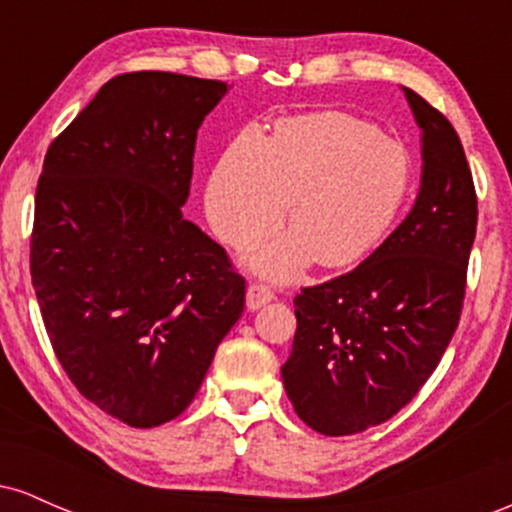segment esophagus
<instances>
[{
  "label": "esophagus",
  "instance_id": "34e87169",
  "mask_svg": "<svg viewBox=\"0 0 512 512\" xmlns=\"http://www.w3.org/2000/svg\"><path fill=\"white\" fill-rule=\"evenodd\" d=\"M272 298H274V291L264 284H250L248 293H245V303H248L250 310L262 308V305H267Z\"/></svg>",
  "mask_w": 512,
  "mask_h": 512
}]
</instances>
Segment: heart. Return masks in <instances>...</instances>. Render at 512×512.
<instances>
[{
  "mask_svg": "<svg viewBox=\"0 0 512 512\" xmlns=\"http://www.w3.org/2000/svg\"><path fill=\"white\" fill-rule=\"evenodd\" d=\"M414 161L397 139L346 113L289 117L264 139L245 129L216 163L207 216L233 248L281 226L291 233L250 257L257 274L296 279L305 267H354L383 243L407 204Z\"/></svg>",
  "mask_w": 512,
  "mask_h": 512,
  "instance_id": "heart-1",
  "label": "heart"
}]
</instances>
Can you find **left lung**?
Wrapping results in <instances>:
<instances>
[{"mask_svg": "<svg viewBox=\"0 0 512 512\" xmlns=\"http://www.w3.org/2000/svg\"><path fill=\"white\" fill-rule=\"evenodd\" d=\"M421 129L411 211L356 269L293 298L296 337L281 366L310 428L351 436L392 419L448 349L477 236V192L448 117L402 88Z\"/></svg>", "mask_w": 512, "mask_h": 512, "instance_id": "1", "label": "left lung"}]
</instances>
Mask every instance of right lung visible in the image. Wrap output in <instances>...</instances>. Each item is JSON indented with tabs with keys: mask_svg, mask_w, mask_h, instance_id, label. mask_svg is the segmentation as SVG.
<instances>
[{
	"mask_svg": "<svg viewBox=\"0 0 512 512\" xmlns=\"http://www.w3.org/2000/svg\"><path fill=\"white\" fill-rule=\"evenodd\" d=\"M228 84L170 72L110 79L45 154L31 276L69 380L122 424L195 399L245 308V279L182 216L197 129Z\"/></svg>",
	"mask_w": 512,
	"mask_h": 512,
	"instance_id": "obj_1",
	"label": "right lung"
}]
</instances>
